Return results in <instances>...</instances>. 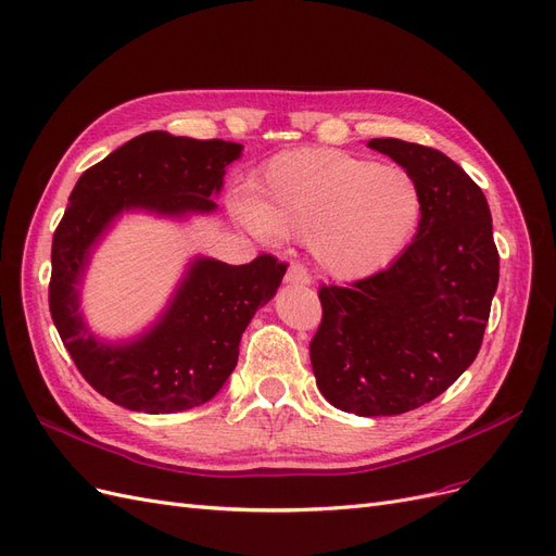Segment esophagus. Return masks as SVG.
Returning <instances> with one entry per match:
<instances>
[{"label": "esophagus", "mask_w": 556, "mask_h": 556, "mask_svg": "<svg viewBox=\"0 0 556 556\" xmlns=\"http://www.w3.org/2000/svg\"><path fill=\"white\" fill-rule=\"evenodd\" d=\"M286 283H291V286H309L312 283V277H309V273L304 270V267L300 265V263H293L289 270H286Z\"/></svg>", "instance_id": "1"}]
</instances>
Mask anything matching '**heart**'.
Returning <instances> with one entry per match:
<instances>
[{
    "instance_id": "b5f03b06",
    "label": "heart",
    "mask_w": 556,
    "mask_h": 556,
    "mask_svg": "<svg viewBox=\"0 0 556 556\" xmlns=\"http://www.w3.org/2000/svg\"><path fill=\"white\" fill-rule=\"evenodd\" d=\"M238 214L263 240L307 236L320 270L357 281L406 252L422 219V191L402 166L307 148L277 154Z\"/></svg>"
}]
</instances>
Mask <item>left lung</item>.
<instances>
[{
    "label": "left lung",
    "instance_id": "1",
    "mask_svg": "<svg viewBox=\"0 0 556 556\" xmlns=\"http://www.w3.org/2000/svg\"><path fill=\"white\" fill-rule=\"evenodd\" d=\"M416 177L422 219L383 273L320 286L324 318L309 344L324 397L355 416H400L439 397L480 351L498 283L485 193L451 156L400 138H371Z\"/></svg>",
    "mask_w": 556,
    "mask_h": 556
}]
</instances>
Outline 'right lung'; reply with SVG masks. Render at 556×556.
<instances>
[{
  "label": "right lung",
  "mask_w": 556,
  "mask_h": 556,
  "mask_svg": "<svg viewBox=\"0 0 556 556\" xmlns=\"http://www.w3.org/2000/svg\"><path fill=\"white\" fill-rule=\"evenodd\" d=\"M242 146L148 131L87 168L52 236L48 302L76 367L105 400L142 414H177L210 402L238 365L240 339L277 293L286 263L193 258L166 309L127 342L99 339L80 312V286L99 240L124 212L185 219L217 210L228 164Z\"/></svg>",
  "instance_id": "1"
}]
</instances>
